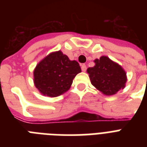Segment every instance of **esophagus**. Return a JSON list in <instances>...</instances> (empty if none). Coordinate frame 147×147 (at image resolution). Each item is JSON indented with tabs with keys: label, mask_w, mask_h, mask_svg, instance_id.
Listing matches in <instances>:
<instances>
[{
	"label": "esophagus",
	"mask_w": 147,
	"mask_h": 147,
	"mask_svg": "<svg viewBox=\"0 0 147 147\" xmlns=\"http://www.w3.org/2000/svg\"><path fill=\"white\" fill-rule=\"evenodd\" d=\"M81 68H82V70L83 71H86V69H87V66H86V65L85 64L82 65H81Z\"/></svg>",
	"instance_id": "34e87169"
}]
</instances>
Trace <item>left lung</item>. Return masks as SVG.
<instances>
[{
	"label": "left lung",
	"instance_id": "1",
	"mask_svg": "<svg viewBox=\"0 0 147 147\" xmlns=\"http://www.w3.org/2000/svg\"><path fill=\"white\" fill-rule=\"evenodd\" d=\"M95 65L87 69L92 85L105 95H113L125 87L127 74L122 67L107 56L94 61Z\"/></svg>",
	"mask_w": 147,
	"mask_h": 147
}]
</instances>
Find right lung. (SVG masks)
I'll return each instance as SVG.
<instances>
[{"label": "right lung", "mask_w": 147, "mask_h": 147, "mask_svg": "<svg viewBox=\"0 0 147 147\" xmlns=\"http://www.w3.org/2000/svg\"><path fill=\"white\" fill-rule=\"evenodd\" d=\"M81 71L76 60L71 61L61 51H57L38 63L33 71V81L41 94L53 98L67 92Z\"/></svg>", "instance_id": "add662e5"}]
</instances>
